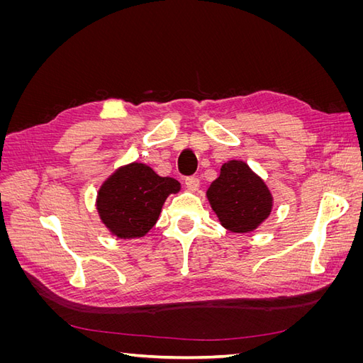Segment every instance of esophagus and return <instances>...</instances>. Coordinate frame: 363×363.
Segmentation results:
<instances>
[{
    "instance_id": "esophagus-1",
    "label": "esophagus",
    "mask_w": 363,
    "mask_h": 363,
    "mask_svg": "<svg viewBox=\"0 0 363 363\" xmlns=\"http://www.w3.org/2000/svg\"><path fill=\"white\" fill-rule=\"evenodd\" d=\"M184 184H186V188H188L189 191H196V189L200 188V180L196 179V177H186Z\"/></svg>"
}]
</instances>
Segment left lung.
Here are the masks:
<instances>
[{
	"label": "left lung",
	"instance_id": "left-lung-1",
	"mask_svg": "<svg viewBox=\"0 0 363 363\" xmlns=\"http://www.w3.org/2000/svg\"><path fill=\"white\" fill-rule=\"evenodd\" d=\"M207 199L221 224L235 233L252 232L269 216L272 207L267 184L240 160L223 164Z\"/></svg>",
	"mask_w": 363,
	"mask_h": 363
}]
</instances>
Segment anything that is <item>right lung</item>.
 Masks as SVG:
<instances>
[{
  "label": "right lung",
  "mask_w": 363,
  "mask_h": 363,
  "mask_svg": "<svg viewBox=\"0 0 363 363\" xmlns=\"http://www.w3.org/2000/svg\"><path fill=\"white\" fill-rule=\"evenodd\" d=\"M179 191L177 180L160 177L144 163H131L101 186L96 208L101 221L118 238H140L155 227L168 195Z\"/></svg>",
  "instance_id": "add662e5"
}]
</instances>
